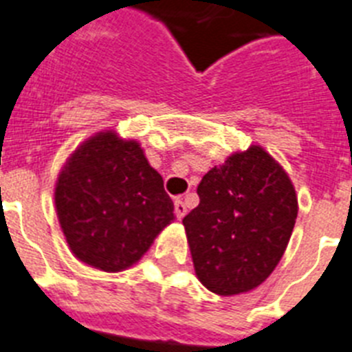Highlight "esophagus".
I'll return each instance as SVG.
<instances>
[{
	"label": "esophagus",
	"mask_w": 352,
	"mask_h": 352,
	"mask_svg": "<svg viewBox=\"0 0 352 352\" xmlns=\"http://www.w3.org/2000/svg\"><path fill=\"white\" fill-rule=\"evenodd\" d=\"M173 206H175V216L179 219H182L186 216V212H188V209H186V204L180 198H175V201H173Z\"/></svg>",
	"instance_id": "34e87169"
}]
</instances>
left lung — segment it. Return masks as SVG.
<instances>
[{
  "label": "left lung",
  "mask_w": 352,
  "mask_h": 352,
  "mask_svg": "<svg viewBox=\"0 0 352 352\" xmlns=\"http://www.w3.org/2000/svg\"><path fill=\"white\" fill-rule=\"evenodd\" d=\"M200 204L182 219L195 273L218 296L264 283L282 261L298 218V197L276 159L252 145L204 175Z\"/></svg>",
  "instance_id": "1"
}]
</instances>
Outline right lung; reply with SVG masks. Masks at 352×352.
<instances>
[{
  "instance_id": "add662e5",
  "label": "right lung",
  "mask_w": 352,
  "mask_h": 352,
  "mask_svg": "<svg viewBox=\"0 0 352 352\" xmlns=\"http://www.w3.org/2000/svg\"><path fill=\"white\" fill-rule=\"evenodd\" d=\"M54 206L72 255L106 273L136 264L175 219L163 177L117 131L96 133L69 155Z\"/></svg>"
}]
</instances>
